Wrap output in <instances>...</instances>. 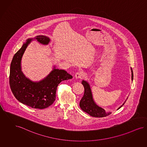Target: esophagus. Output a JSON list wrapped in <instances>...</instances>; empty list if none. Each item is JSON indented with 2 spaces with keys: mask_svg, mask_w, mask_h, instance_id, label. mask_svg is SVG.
I'll return each mask as SVG.
<instances>
[{
  "mask_svg": "<svg viewBox=\"0 0 147 147\" xmlns=\"http://www.w3.org/2000/svg\"><path fill=\"white\" fill-rule=\"evenodd\" d=\"M83 76H84L83 74L81 71L76 72V74L75 75V77L76 79H82L83 77Z\"/></svg>",
  "mask_w": 147,
  "mask_h": 147,
  "instance_id": "esophagus-1",
  "label": "esophagus"
}]
</instances>
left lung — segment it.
Here are the masks:
<instances>
[{
  "mask_svg": "<svg viewBox=\"0 0 147 147\" xmlns=\"http://www.w3.org/2000/svg\"><path fill=\"white\" fill-rule=\"evenodd\" d=\"M131 78L133 80L134 78V75H133V71L132 69L131 68ZM82 84L84 88V95L80 101V106L82 109L86 112L88 114H89L90 116L94 117L97 118H101V117H105L109 114H111V112H106L104 109H102L101 107L98 106V105L95 103L92 98V93L91 91V89L89 83L86 81H82ZM126 100L123 104L119 107L118 109H120L125 103Z\"/></svg>",
  "mask_w": 147,
  "mask_h": 147,
  "instance_id": "left-lung-1",
  "label": "left lung"
}]
</instances>
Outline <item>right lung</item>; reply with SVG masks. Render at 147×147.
Instances as JSON below:
<instances>
[{"label":"right lung","mask_w":147,"mask_h":147,"mask_svg":"<svg viewBox=\"0 0 147 147\" xmlns=\"http://www.w3.org/2000/svg\"><path fill=\"white\" fill-rule=\"evenodd\" d=\"M34 39L44 45H47L50 41L49 37L44 35L36 36ZM32 40V38L27 39L13 57L10 65V86L13 95L20 102L33 109H46L55 100L58 84L63 81L71 79L72 76L65 70L55 69L54 67L48 76L38 82H34L26 77L21 71V62Z\"/></svg>","instance_id":"add662e5"}]
</instances>
